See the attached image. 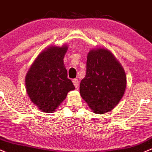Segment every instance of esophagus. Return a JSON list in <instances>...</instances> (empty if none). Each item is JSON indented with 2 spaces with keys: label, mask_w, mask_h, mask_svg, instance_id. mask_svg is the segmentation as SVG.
Wrapping results in <instances>:
<instances>
[{
  "label": "esophagus",
  "mask_w": 152,
  "mask_h": 152,
  "mask_svg": "<svg viewBox=\"0 0 152 152\" xmlns=\"http://www.w3.org/2000/svg\"><path fill=\"white\" fill-rule=\"evenodd\" d=\"M72 83H73V84H74L75 87L76 88H77L78 86H79V81H78V80L74 79L72 80Z\"/></svg>",
  "instance_id": "esophagus-1"
}]
</instances>
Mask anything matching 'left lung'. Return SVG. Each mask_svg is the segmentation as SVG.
<instances>
[{
	"instance_id": "obj_1",
	"label": "left lung",
	"mask_w": 152,
	"mask_h": 152,
	"mask_svg": "<svg viewBox=\"0 0 152 152\" xmlns=\"http://www.w3.org/2000/svg\"><path fill=\"white\" fill-rule=\"evenodd\" d=\"M86 68L80 85L81 97L95 113L109 112L125 93L126 76L124 68L110 51L103 48L90 51Z\"/></svg>"
}]
</instances>
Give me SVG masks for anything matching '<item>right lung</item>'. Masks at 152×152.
Returning a JSON list of instances; mask_svg holds the SVG:
<instances>
[{
	"label": "right lung",
	"instance_id": "obj_1",
	"mask_svg": "<svg viewBox=\"0 0 152 152\" xmlns=\"http://www.w3.org/2000/svg\"><path fill=\"white\" fill-rule=\"evenodd\" d=\"M68 47L51 46L39 54L26 75V88L32 103L41 111L52 113L75 90L64 65Z\"/></svg>",
	"mask_w": 152,
	"mask_h": 152
}]
</instances>
